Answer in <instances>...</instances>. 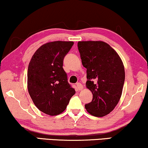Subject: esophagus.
<instances>
[{"mask_svg": "<svg viewBox=\"0 0 148 148\" xmlns=\"http://www.w3.org/2000/svg\"><path fill=\"white\" fill-rule=\"evenodd\" d=\"M76 86H77V89L79 90V91H80V90H81V89H82L83 88V85L81 84V83H77Z\"/></svg>", "mask_w": 148, "mask_h": 148, "instance_id": "34e87169", "label": "esophagus"}]
</instances>
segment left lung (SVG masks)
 <instances>
[{
  "mask_svg": "<svg viewBox=\"0 0 148 148\" xmlns=\"http://www.w3.org/2000/svg\"><path fill=\"white\" fill-rule=\"evenodd\" d=\"M77 47L87 69L86 86L93 93L91 102L85 108L93 116H105L120 99L125 81L123 64L116 51L105 42L79 41Z\"/></svg>",
  "mask_w": 148,
  "mask_h": 148,
  "instance_id": "1",
  "label": "left lung"
}]
</instances>
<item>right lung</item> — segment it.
<instances>
[{
    "instance_id": "1",
    "label": "right lung",
    "mask_w": 148,
    "mask_h": 148,
    "mask_svg": "<svg viewBox=\"0 0 148 148\" xmlns=\"http://www.w3.org/2000/svg\"><path fill=\"white\" fill-rule=\"evenodd\" d=\"M72 41H54L40 47L32 57L27 71L28 91L35 106L49 115L65 110L75 93L68 83L63 59Z\"/></svg>"
}]
</instances>
